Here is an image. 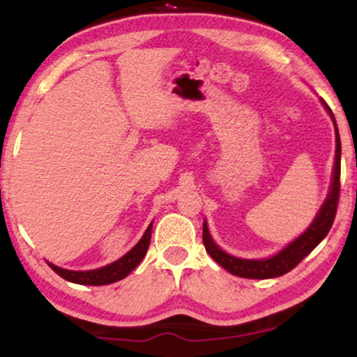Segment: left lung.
Returning <instances> with one entry per match:
<instances>
[{
	"label": "left lung",
	"instance_id": "obj_1",
	"mask_svg": "<svg viewBox=\"0 0 357 357\" xmlns=\"http://www.w3.org/2000/svg\"><path fill=\"white\" fill-rule=\"evenodd\" d=\"M322 104L327 112H329V116L333 117L335 127V162L329 195H327L326 202H324L321 210H319L317 216L314 218L312 225H310L297 240H294L292 243L287 245L282 252H278L277 255L264 258V260H247V258H236L228 255L227 252H223V250L213 241L206 221L203 223L204 248H206V252L210 253V257L216 261V264L221 265L225 270H228L233 275L243 278H273L284 275V273L296 268L297 265L301 264V261L304 260V258L309 255L324 238H326L331 227H333L335 211H337L339 204V191H341V139H339V130L337 126H335L333 110L329 109V105L324 100Z\"/></svg>",
	"mask_w": 357,
	"mask_h": 357
}]
</instances>
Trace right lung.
<instances>
[{"mask_svg":"<svg viewBox=\"0 0 357 357\" xmlns=\"http://www.w3.org/2000/svg\"><path fill=\"white\" fill-rule=\"evenodd\" d=\"M151 233H153V223L147 227V230L142 235V238L137 241V245L132 250L126 253L124 257L119 258L117 261L107 265V267H102L97 270H87V272H75V270H65L56 267V265L48 264L50 268L55 273H59L65 280L73 282V284L80 285H107L114 284V282L122 280V278L129 275L134 268L141 264V260L144 258L151 243Z\"/></svg>","mask_w":357,"mask_h":357,"instance_id":"obj_1","label":"right lung"}]
</instances>
